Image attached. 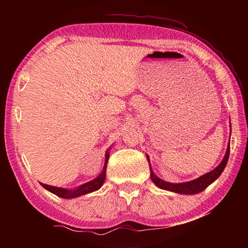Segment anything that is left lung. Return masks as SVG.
<instances>
[{
  "label": "left lung",
  "mask_w": 248,
  "mask_h": 248,
  "mask_svg": "<svg viewBox=\"0 0 248 248\" xmlns=\"http://www.w3.org/2000/svg\"><path fill=\"white\" fill-rule=\"evenodd\" d=\"M229 155H230V141H229L228 148H226V152L223 159H222V162L216 167L215 170H210L209 173L200 176V177L196 178L194 180H190V182L178 183V184L165 182V180L157 177V176L154 174L152 167H151L149 155H146V157H148V161L150 164L151 179H152V182L156 185L158 188H161V189H164V190H169L171 192H177V194H182V195H196L204 190L209 185H211L216 179L219 178V176L222 174V171H223L225 169L226 163H228V159H229Z\"/></svg>",
  "instance_id": "left-lung-1"
}]
</instances>
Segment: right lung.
Returning <instances> with one entry per match:
<instances>
[{"mask_svg":"<svg viewBox=\"0 0 248 248\" xmlns=\"http://www.w3.org/2000/svg\"><path fill=\"white\" fill-rule=\"evenodd\" d=\"M109 150H110V148L106 151V154H105V164H104L102 173H100L97 177L94 178L93 180H91V182L83 184L81 186L74 188V189H66V188L54 187L43 183H40V185L45 188V189H47L48 191L52 192V194L57 195L58 197H60V198H64V199H73V198H77V197L84 196L86 194H90V192L98 190L99 188L103 186L105 179H106V169H107V163L109 159Z\"/></svg>","mask_w":248,"mask_h":248,"instance_id":"obj_1","label":"right lung"}]
</instances>
